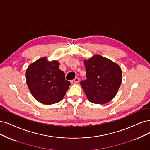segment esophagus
Listing matches in <instances>:
<instances>
[{
	"label": "esophagus",
	"mask_w": 150,
	"mask_h": 150,
	"mask_svg": "<svg viewBox=\"0 0 150 150\" xmlns=\"http://www.w3.org/2000/svg\"><path fill=\"white\" fill-rule=\"evenodd\" d=\"M79 81V79L78 78V77H76V78L74 80L71 81L72 83H78Z\"/></svg>",
	"instance_id": "34e87169"
}]
</instances>
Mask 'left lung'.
Masks as SVG:
<instances>
[{"label": "left lung", "mask_w": 150, "mask_h": 150, "mask_svg": "<svg viewBox=\"0 0 150 150\" xmlns=\"http://www.w3.org/2000/svg\"><path fill=\"white\" fill-rule=\"evenodd\" d=\"M86 80L80 81L89 101L104 104L115 96L121 85L122 72L119 65L99 55L85 60Z\"/></svg>", "instance_id": "obj_1"}]
</instances>
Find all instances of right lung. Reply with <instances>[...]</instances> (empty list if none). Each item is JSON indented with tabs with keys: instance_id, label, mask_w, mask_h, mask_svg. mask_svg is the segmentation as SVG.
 I'll return each instance as SVG.
<instances>
[{
	"instance_id": "add662e5",
	"label": "right lung",
	"mask_w": 150,
	"mask_h": 150,
	"mask_svg": "<svg viewBox=\"0 0 150 150\" xmlns=\"http://www.w3.org/2000/svg\"><path fill=\"white\" fill-rule=\"evenodd\" d=\"M26 83L38 101L44 104L59 103L64 97L70 82L59 69L57 60L49 62L42 57L30 64L26 71Z\"/></svg>"
}]
</instances>
